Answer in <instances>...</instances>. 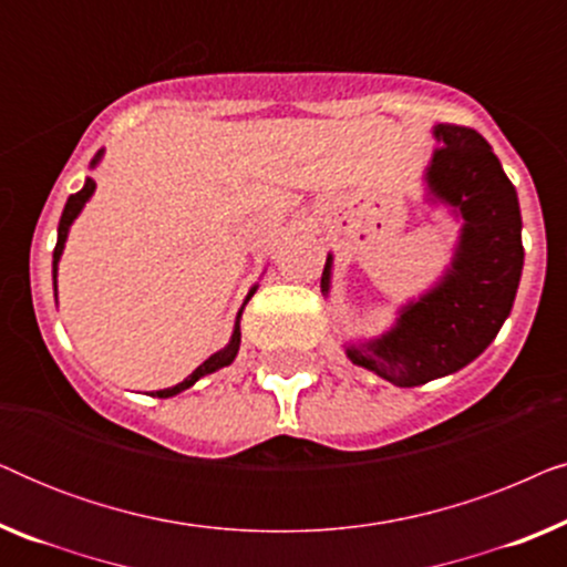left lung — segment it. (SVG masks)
<instances>
[{"label": "left lung", "mask_w": 567, "mask_h": 567, "mask_svg": "<svg viewBox=\"0 0 567 567\" xmlns=\"http://www.w3.org/2000/svg\"><path fill=\"white\" fill-rule=\"evenodd\" d=\"M425 167L429 200L462 219L452 266L436 286L400 307L386 332L346 346L355 367L398 386L449 377L493 343L514 307L524 268L522 212L514 183L477 131L439 123ZM332 255L320 289L330 291Z\"/></svg>", "instance_id": "8db88e82"}]
</instances>
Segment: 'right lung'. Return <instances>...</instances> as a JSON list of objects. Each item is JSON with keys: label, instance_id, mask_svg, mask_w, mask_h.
<instances>
[{"label": "right lung", "instance_id": "add662e5", "mask_svg": "<svg viewBox=\"0 0 567 567\" xmlns=\"http://www.w3.org/2000/svg\"><path fill=\"white\" fill-rule=\"evenodd\" d=\"M100 159H103V150H100V152L95 154V159L90 162V167H97ZM92 193H95V181H92V177H87V181H84V185H82V190H76L74 196H69L66 206H64V214H61V221H59V239H56V247H53V291H56L59 260H61V252H64V245H66V237H69V227H72L76 216L82 214V208H84V204H87V200L92 198ZM255 291H258V286H252V289L247 291L245 305H247V301H250V297H252ZM245 305H243V309H245ZM243 309H239V312H237V322H235V330H231L229 343L224 346L221 351H216L214 355H208V359H206L204 363H200V367H198L196 371H193V374H190L188 379H183L181 384L167 386V390H159L157 398H173V394L188 390V386L196 384L200 377L214 374V371L229 367V363L235 361V355H237V351H239V317H243Z\"/></svg>", "mask_w": 567, "mask_h": 567}]
</instances>
